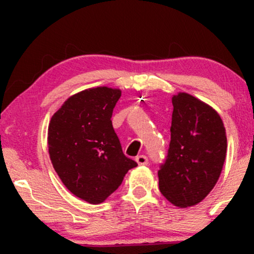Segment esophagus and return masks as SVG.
I'll use <instances>...</instances> for the list:
<instances>
[{"instance_id": "esophagus-1", "label": "esophagus", "mask_w": 254, "mask_h": 254, "mask_svg": "<svg viewBox=\"0 0 254 254\" xmlns=\"http://www.w3.org/2000/svg\"><path fill=\"white\" fill-rule=\"evenodd\" d=\"M136 162L138 165H148V159L144 155H137L136 156Z\"/></svg>"}]
</instances>
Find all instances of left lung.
<instances>
[{"instance_id": "left-lung-1", "label": "left lung", "mask_w": 254, "mask_h": 254, "mask_svg": "<svg viewBox=\"0 0 254 254\" xmlns=\"http://www.w3.org/2000/svg\"><path fill=\"white\" fill-rule=\"evenodd\" d=\"M118 88L100 86L81 90L64 101L48 129L51 164L66 189L89 204H100L136 167L124 155L112 127Z\"/></svg>"}]
</instances>
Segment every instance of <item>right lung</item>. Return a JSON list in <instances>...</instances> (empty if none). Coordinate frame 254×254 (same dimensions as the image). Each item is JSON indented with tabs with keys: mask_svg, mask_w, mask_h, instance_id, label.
Segmentation results:
<instances>
[{
	"mask_svg": "<svg viewBox=\"0 0 254 254\" xmlns=\"http://www.w3.org/2000/svg\"><path fill=\"white\" fill-rule=\"evenodd\" d=\"M171 143L157 172L159 189L178 208L196 205L210 193L222 172L227 153L226 129L220 115L196 98L172 99Z\"/></svg>",
	"mask_w": 254,
	"mask_h": 254,
	"instance_id": "right-lung-1",
	"label": "right lung"
}]
</instances>
